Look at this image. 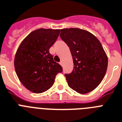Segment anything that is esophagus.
<instances>
[{
  "label": "esophagus",
  "instance_id": "34e87169",
  "mask_svg": "<svg viewBox=\"0 0 122 122\" xmlns=\"http://www.w3.org/2000/svg\"><path fill=\"white\" fill-rule=\"evenodd\" d=\"M60 64L61 66H62V61H60Z\"/></svg>",
  "mask_w": 122,
  "mask_h": 122
}]
</instances>
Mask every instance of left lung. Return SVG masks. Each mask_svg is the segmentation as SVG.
<instances>
[{
	"instance_id": "8db88e82",
	"label": "left lung",
	"mask_w": 122,
	"mask_h": 122,
	"mask_svg": "<svg viewBox=\"0 0 122 122\" xmlns=\"http://www.w3.org/2000/svg\"><path fill=\"white\" fill-rule=\"evenodd\" d=\"M60 37L69 47L74 62L72 72L64 75L69 86L81 94L95 90L107 68L101 43L92 33L79 28L61 29Z\"/></svg>"
}]
</instances>
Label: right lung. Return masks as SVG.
Instances as JSON below:
<instances>
[{"mask_svg":"<svg viewBox=\"0 0 122 122\" xmlns=\"http://www.w3.org/2000/svg\"><path fill=\"white\" fill-rule=\"evenodd\" d=\"M60 29H41L31 32L20 44L14 65L20 81L27 90L41 93L50 88L55 77L62 72L49 49L56 41Z\"/></svg>","mask_w":122,"mask_h":122,"instance_id":"1","label":"right lung"}]
</instances>
